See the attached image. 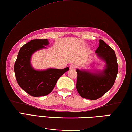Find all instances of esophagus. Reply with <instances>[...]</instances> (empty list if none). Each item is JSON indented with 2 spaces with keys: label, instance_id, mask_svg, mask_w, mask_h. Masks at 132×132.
Segmentation results:
<instances>
[{
  "label": "esophagus",
  "instance_id": "obj_1",
  "mask_svg": "<svg viewBox=\"0 0 132 132\" xmlns=\"http://www.w3.org/2000/svg\"><path fill=\"white\" fill-rule=\"evenodd\" d=\"M76 66L75 65V64H71L70 66V69L71 70H74L76 69Z\"/></svg>",
  "mask_w": 132,
  "mask_h": 132
}]
</instances>
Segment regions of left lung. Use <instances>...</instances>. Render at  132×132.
I'll return each mask as SVG.
<instances>
[{"mask_svg": "<svg viewBox=\"0 0 132 132\" xmlns=\"http://www.w3.org/2000/svg\"><path fill=\"white\" fill-rule=\"evenodd\" d=\"M96 53L98 57L106 63L104 69L94 72L76 69V89L81 97L85 99L96 100L101 97L113 86L118 72L116 53L101 39Z\"/></svg>", "mask_w": 132, "mask_h": 132, "instance_id": "8db88e82", "label": "left lung"}]
</instances>
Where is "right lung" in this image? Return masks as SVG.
<instances>
[{
  "instance_id": "obj_1",
  "label": "right lung",
  "mask_w": 132,
  "mask_h": 132,
  "mask_svg": "<svg viewBox=\"0 0 132 132\" xmlns=\"http://www.w3.org/2000/svg\"><path fill=\"white\" fill-rule=\"evenodd\" d=\"M47 39H35L20 48L14 64V73L18 85L23 90L33 97L49 95L53 90L59 78L69 70L49 68L39 70L33 68L31 58L35 52L46 49Z\"/></svg>"
}]
</instances>
